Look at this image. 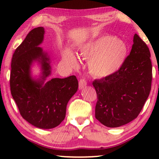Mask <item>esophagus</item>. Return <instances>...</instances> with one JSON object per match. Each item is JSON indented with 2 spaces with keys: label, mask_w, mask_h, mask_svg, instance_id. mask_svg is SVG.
Here are the masks:
<instances>
[{
  "label": "esophagus",
  "mask_w": 159,
  "mask_h": 159,
  "mask_svg": "<svg viewBox=\"0 0 159 159\" xmlns=\"http://www.w3.org/2000/svg\"><path fill=\"white\" fill-rule=\"evenodd\" d=\"M87 85V82L84 79H81L79 82V88L82 89Z\"/></svg>",
  "instance_id": "1"
}]
</instances>
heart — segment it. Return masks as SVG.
<instances>
[{"label":"heart","instance_id":"1","mask_svg":"<svg viewBox=\"0 0 159 159\" xmlns=\"http://www.w3.org/2000/svg\"><path fill=\"white\" fill-rule=\"evenodd\" d=\"M127 46L123 40L111 36H102L80 48V53L89 59V69L96 77H106L118 71L127 58ZM65 63L75 66L77 61L70 51L63 55Z\"/></svg>","mask_w":159,"mask_h":159}]
</instances>
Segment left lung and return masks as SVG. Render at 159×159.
Returning a JSON list of instances; mask_svg holds the SVG:
<instances>
[{
  "mask_svg": "<svg viewBox=\"0 0 159 159\" xmlns=\"http://www.w3.org/2000/svg\"><path fill=\"white\" fill-rule=\"evenodd\" d=\"M151 53L145 43L134 34L131 52L121 68L95 80L97 93L95 118L108 127H117L138 117L151 89Z\"/></svg>",
  "mask_w": 159,
  "mask_h": 159,
  "instance_id": "obj_1",
  "label": "left lung"
}]
</instances>
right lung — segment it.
<instances>
[{"label":"right lung","instance_id":"1","mask_svg":"<svg viewBox=\"0 0 159 159\" xmlns=\"http://www.w3.org/2000/svg\"><path fill=\"white\" fill-rule=\"evenodd\" d=\"M44 28L32 30L13 54L10 89L21 116L34 127L51 129L59 125L66 116V105L78 89L75 75L64 79L53 78L44 84L51 75L49 58L38 45L43 42ZM42 64L43 76L34 80L30 75L32 62Z\"/></svg>","mask_w":159,"mask_h":159}]
</instances>
